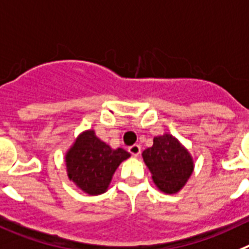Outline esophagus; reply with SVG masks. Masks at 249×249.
Listing matches in <instances>:
<instances>
[{
    "label": "esophagus",
    "mask_w": 249,
    "mask_h": 249,
    "mask_svg": "<svg viewBox=\"0 0 249 249\" xmlns=\"http://www.w3.org/2000/svg\"><path fill=\"white\" fill-rule=\"evenodd\" d=\"M129 152L133 156H139V154L141 152V147L139 146V145L134 144V145H131V146H129Z\"/></svg>",
    "instance_id": "esophagus-1"
}]
</instances>
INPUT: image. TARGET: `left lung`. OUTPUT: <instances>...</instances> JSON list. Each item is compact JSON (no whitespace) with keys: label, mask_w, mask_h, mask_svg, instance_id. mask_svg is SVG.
<instances>
[{"label":"left lung","mask_w":249,"mask_h":249,"mask_svg":"<svg viewBox=\"0 0 249 249\" xmlns=\"http://www.w3.org/2000/svg\"><path fill=\"white\" fill-rule=\"evenodd\" d=\"M142 159L152 181L163 194L180 191L194 172L191 154L171 134L155 136L152 146L142 151Z\"/></svg>","instance_id":"1"}]
</instances>
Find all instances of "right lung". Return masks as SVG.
Segmentation results:
<instances>
[{"label":"right lung","mask_w":249,"mask_h":249,"mask_svg":"<svg viewBox=\"0 0 249 249\" xmlns=\"http://www.w3.org/2000/svg\"><path fill=\"white\" fill-rule=\"evenodd\" d=\"M127 158L129 152L111 149L89 129L79 134L67 151V174L78 189L95 196L108 190L115 170Z\"/></svg>","instance_id":"add662e5"}]
</instances>
